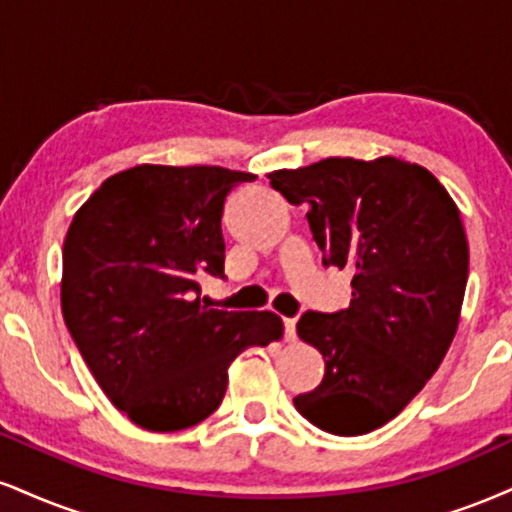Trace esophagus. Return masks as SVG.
<instances>
[{
  "label": "esophagus",
  "mask_w": 512,
  "mask_h": 512,
  "mask_svg": "<svg viewBox=\"0 0 512 512\" xmlns=\"http://www.w3.org/2000/svg\"><path fill=\"white\" fill-rule=\"evenodd\" d=\"M283 334H286V341H295V319L283 317Z\"/></svg>",
  "instance_id": "1"
}]
</instances>
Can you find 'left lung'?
<instances>
[{"label":"left lung","mask_w":512,"mask_h":512,"mask_svg":"<svg viewBox=\"0 0 512 512\" xmlns=\"http://www.w3.org/2000/svg\"><path fill=\"white\" fill-rule=\"evenodd\" d=\"M269 183L307 205L326 267L353 274L348 310L300 317L324 379L295 408L329 434L374 432L422 391L458 331L470 267L458 207L432 171L396 157H329Z\"/></svg>","instance_id":"8db88e82"}]
</instances>
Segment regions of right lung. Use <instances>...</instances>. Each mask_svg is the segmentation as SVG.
<instances>
[{"instance_id":"right-lung-1","label":"right lung","mask_w":512,"mask_h":512,"mask_svg":"<svg viewBox=\"0 0 512 512\" xmlns=\"http://www.w3.org/2000/svg\"><path fill=\"white\" fill-rule=\"evenodd\" d=\"M252 174L140 164L109 176L64 240L61 312L100 389L147 432H178L219 408L229 365L283 336L274 312L202 305L224 279L221 214Z\"/></svg>"}]
</instances>
